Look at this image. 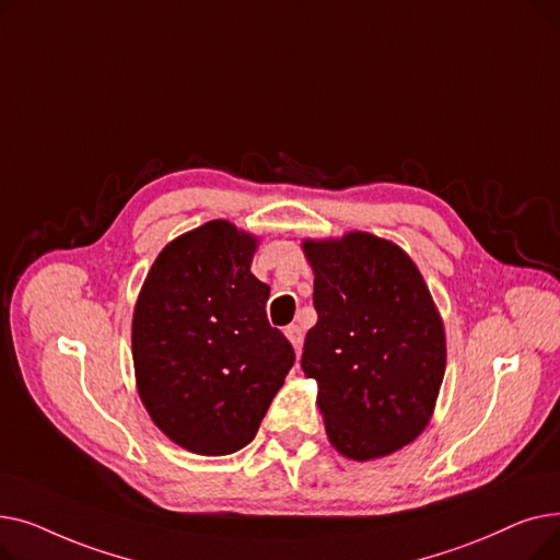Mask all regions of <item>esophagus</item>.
Returning a JSON list of instances; mask_svg holds the SVG:
<instances>
[{
    "instance_id": "obj_1",
    "label": "esophagus",
    "mask_w": 560,
    "mask_h": 560,
    "mask_svg": "<svg viewBox=\"0 0 560 560\" xmlns=\"http://www.w3.org/2000/svg\"><path fill=\"white\" fill-rule=\"evenodd\" d=\"M285 338L290 340L292 349H295V354L300 357V351H302V345H304V334H302V329H300L298 325H290V327L285 329Z\"/></svg>"
}]
</instances>
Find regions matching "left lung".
<instances>
[{
    "mask_svg": "<svg viewBox=\"0 0 560 560\" xmlns=\"http://www.w3.org/2000/svg\"><path fill=\"white\" fill-rule=\"evenodd\" d=\"M315 327L302 370L317 381L329 443L351 460L399 452L427 429L447 365L445 325L399 245L368 231L304 238Z\"/></svg>",
    "mask_w": 560,
    "mask_h": 560,
    "instance_id": "1",
    "label": "left lung"
}]
</instances>
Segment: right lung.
I'll list each match as a JSON object with an SVG mask.
<instances>
[{
  "label": "right lung",
  "instance_id": "add662e5",
  "mask_svg": "<svg viewBox=\"0 0 560 560\" xmlns=\"http://www.w3.org/2000/svg\"><path fill=\"white\" fill-rule=\"evenodd\" d=\"M258 238L211 220L170 241L131 319L136 388L152 422L199 456L252 443L295 351L265 317L270 288L252 275Z\"/></svg>",
  "mask_w": 560,
  "mask_h": 560
}]
</instances>
